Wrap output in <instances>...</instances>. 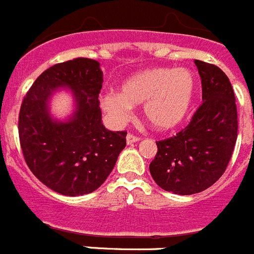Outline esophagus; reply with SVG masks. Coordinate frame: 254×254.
<instances>
[{
    "label": "esophagus",
    "instance_id": "obj_1",
    "mask_svg": "<svg viewBox=\"0 0 254 254\" xmlns=\"http://www.w3.org/2000/svg\"><path fill=\"white\" fill-rule=\"evenodd\" d=\"M126 141H127V145H132V143L140 141V137H137V136H133V134L128 133V134H127V137H126Z\"/></svg>",
    "mask_w": 254,
    "mask_h": 254
}]
</instances>
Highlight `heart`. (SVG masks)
Instances as JSON below:
<instances>
[{"mask_svg": "<svg viewBox=\"0 0 254 254\" xmlns=\"http://www.w3.org/2000/svg\"><path fill=\"white\" fill-rule=\"evenodd\" d=\"M196 89V76L190 68H150L126 78L120 94H105L102 107L117 125H123L132 107L142 104L143 118L159 131H167L185 120Z\"/></svg>", "mask_w": 254, "mask_h": 254, "instance_id": "1", "label": "heart"}]
</instances>
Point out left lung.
<instances>
[{
	"instance_id": "left-lung-1",
	"label": "left lung",
	"mask_w": 254,
	"mask_h": 254,
	"mask_svg": "<svg viewBox=\"0 0 254 254\" xmlns=\"http://www.w3.org/2000/svg\"><path fill=\"white\" fill-rule=\"evenodd\" d=\"M203 103L185 129L158 141L150 164L156 185L176 194L207 190L223 176L237 142L238 113L228 76L217 66L194 60Z\"/></svg>"
}]
</instances>
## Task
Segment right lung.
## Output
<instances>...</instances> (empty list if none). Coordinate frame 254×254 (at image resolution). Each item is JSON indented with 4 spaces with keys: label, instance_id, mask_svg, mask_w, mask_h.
<instances>
[{
    "label": "right lung",
    "instance_id": "right-lung-1",
    "mask_svg": "<svg viewBox=\"0 0 254 254\" xmlns=\"http://www.w3.org/2000/svg\"><path fill=\"white\" fill-rule=\"evenodd\" d=\"M103 72L90 58H75L46 69L31 85L19 114V137L29 169L43 185L64 196L91 193L113 170L126 147V131L102 123ZM68 88L72 116L58 121L49 112L52 95Z\"/></svg>",
    "mask_w": 254,
    "mask_h": 254
}]
</instances>
